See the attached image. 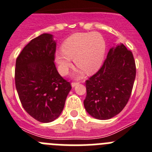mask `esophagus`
<instances>
[{"label":"esophagus","mask_w":152,"mask_h":152,"mask_svg":"<svg viewBox=\"0 0 152 152\" xmlns=\"http://www.w3.org/2000/svg\"><path fill=\"white\" fill-rule=\"evenodd\" d=\"M78 84H79V83H75V82H73V83H71V86H72V87H75L76 86H77Z\"/></svg>","instance_id":"34e87169"}]
</instances>
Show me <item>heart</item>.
<instances>
[{
  "label": "heart",
  "instance_id": "obj_1",
  "mask_svg": "<svg viewBox=\"0 0 152 152\" xmlns=\"http://www.w3.org/2000/svg\"><path fill=\"white\" fill-rule=\"evenodd\" d=\"M106 50V43L101 34L96 32L76 33L69 37L62 45V52L56 53V61L62 75L66 74L72 66V60L80 69L77 76L81 77L85 71L92 74L102 65Z\"/></svg>",
  "mask_w": 152,
  "mask_h": 152
}]
</instances>
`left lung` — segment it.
<instances>
[{
	"mask_svg": "<svg viewBox=\"0 0 152 152\" xmlns=\"http://www.w3.org/2000/svg\"><path fill=\"white\" fill-rule=\"evenodd\" d=\"M136 67L132 53L122 43L112 47L99 70L86 81V110L93 118H113L129 102Z\"/></svg>",
	"mask_w": 152,
	"mask_h": 152,
	"instance_id": "8db88e82",
	"label": "left lung"
}]
</instances>
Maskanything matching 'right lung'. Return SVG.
<instances>
[{"mask_svg": "<svg viewBox=\"0 0 152 152\" xmlns=\"http://www.w3.org/2000/svg\"><path fill=\"white\" fill-rule=\"evenodd\" d=\"M56 46L53 35L43 34L26 45L16 60L15 86L21 104L43 123L60 116L72 89L54 63Z\"/></svg>", "mask_w": 152, "mask_h": 152, "instance_id": "1", "label": "right lung"}]
</instances>
